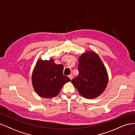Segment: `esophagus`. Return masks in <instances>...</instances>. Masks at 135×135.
<instances>
[{"mask_svg": "<svg viewBox=\"0 0 135 135\" xmlns=\"http://www.w3.org/2000/svg\"><path fill=\"white\" fill-rule=\"evenodd\" d=\"M69 78H70L71 80L73 79V74H70V75H69Z\"/></svg>", "mask_w": 135, "mask_h": 135, "instance_id": "esophagus-1", "label": "esophagus"}]
</instances>
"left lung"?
Here are the masks:
<instances>
[{"label": "left lung", "mask_w": 135, "mask_h": 135, "mask_svg": "<svg viewBox=\"0 0 135 135\" xmlns=\"http://www.w3.org/2000/svg\"><path fill=\"white\" fill-rule=\"evenodd\" d=\"M79 74L71 82L83 97L93 99L100 96L107 86V69L96 53L87 52L79 59Z\"/></svg>", "instance_id": "obj_1"}]
</instances>
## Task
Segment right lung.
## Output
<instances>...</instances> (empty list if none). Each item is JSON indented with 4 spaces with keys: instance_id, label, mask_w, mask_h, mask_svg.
<instances>
[{
    "instance_id": "add662e5",
    "label": "right lung",
    "mask_w": 135,
    "mask_h": 135,
    "mask_svg": "<svg viewBox=\"0 0 135 135\" xmlns=\"http://www.w3.org/2000/svg\"><path fill=\"white\" fill-rule=\"evenodd\" d=\"M63 65L56 64L52 59H39L32 75V85L38 95L47 99L57 95L63 85L71 81L63 74Z\"/></svg>"
}]
</instances>
